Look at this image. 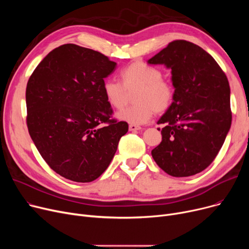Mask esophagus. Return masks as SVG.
<instances>
[{"label": "esophagus", "instance_id": "34e87169", "mask_svg": "<svg viewBox=\"0 0 249 249\" xmlns=\"http://www.w3.org/2000/svg\"><path fill=\"white\" fill-rule=\"evenodd\" d=\"M141 127L138 125H134V124H130L129 125V131H137V130H140Z\"/></svg>", "mask_w": 249, "mask_h": 249}]
</instances>
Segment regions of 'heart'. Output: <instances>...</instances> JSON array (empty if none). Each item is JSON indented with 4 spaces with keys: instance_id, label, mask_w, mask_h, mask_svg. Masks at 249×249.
Instances as JSON below:
<instances>
[{
    "instance_id": "obj_1",
    "label": "heart",
    "mask_w": 249,
    "mask_h": 249,
    "mask_svg": "<svg viewBox=\"0 0 249 249\" xmlns=\"http://www.w3.org/2000/svg\"><path fill=\"white\" fill-rule=\"evenodd\" d=\"M122 84L108 78L103 84L107 102L116 109L122 108L128 98L127 91L136 89L133 101L136 103L117 113V118L130 124L146 123L156 113L165 112L175 98L174 85L161 77V71L143 61H134L121 73Z\"/></svg>"
}]
</instances>
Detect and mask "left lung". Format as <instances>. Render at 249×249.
Masks as SVG:
<instances>
[{"label": "left lung", "instance_id": "obj_1", "mask_svg": "<svg viewBox=\"0 0 249 249\" xmlns=\"http://www.w3.org/2000/svg\"><path fill=\"white\" fill-rule=\"evenodd\" d=\"M172 70L175 98L158 121L162 140L154 161L177 178L199 174L212 163L231 126L230 87L216 60L202 47L175 40L148 61Z\"/></svg>", "mask_w": 249, "mask_h": 249}]
</instances>
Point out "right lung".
<instances>
[{
	"instance_id": "obj_1",
	"label": "right lung",
	"mask_w": 249,
	"mask_h": 249,
	"mask_svg": "<svg viewBox=\"0 0 249 249\" xmlns=\"http://www.w3.org/2000/svg\"><path fill=\"white\" fill-rule=\"evenodd\" d=\"M116 65L98 51L64 44L50 51L29 78V134L50 168L65 178H98L128 131L127 122L111 119L103 91L104 78Z\"/></svg>"
}]
</instances>
